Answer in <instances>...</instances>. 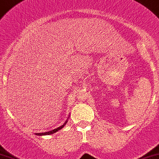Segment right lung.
<instances>
[{
  "label": "right lung",
  "instance_id": "1",
  "mask_svg": "<svg viewBox=\"0 0 159 159\" xmlns=\"http://www.w3.org/2000/svg\"><path fill=\"white\" fill-rule=\"evenodd\" d=\"M68 118H69V117H68ZM67 121H68V118H67V119H66V121H65V122H64V124H63V125H62L61 126L58 127V128L55 129H53V130H51V131L45 132V133H35V134H36V135H38V136H44V135H51V134H53V133H56V132H57V131H59V130H60V129H63V127H64L65 125H66V123H67Z\"/></svg>",
  "mask_w": 159,
  "mask_h": 159
}]
</instances>
